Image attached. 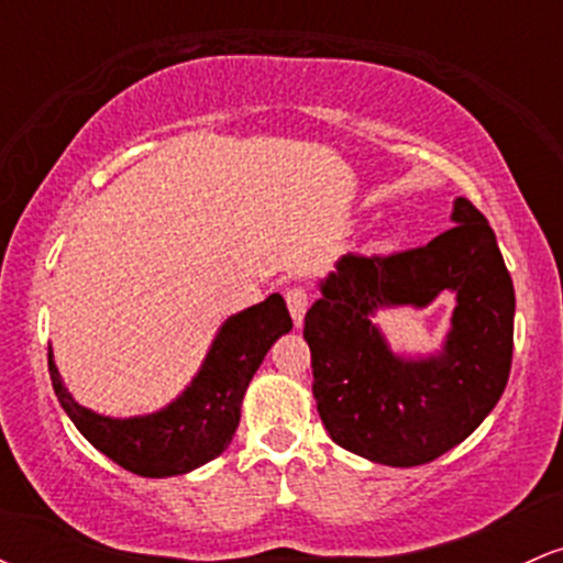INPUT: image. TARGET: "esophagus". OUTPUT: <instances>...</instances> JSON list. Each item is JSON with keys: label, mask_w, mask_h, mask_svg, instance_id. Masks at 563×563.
Wrapping results in <instances>:
<instances>
[{"label": "esophagus", "mask_w": 563, "mask_h": 563, "mask_svg": "<svg viewBox=\"0 0 563 563\" xmlns=\"http://www.w3.org/2000/svg\"><path fill=\"white\" fill-rule=\"evenodd\" d=\"M286 303H288L290 318H294V322H296V328H301L303 314H307V307H309L307 288H288L286 290Z\"/></svg>", "instance_id": "esophagus-1"}]
</instances>
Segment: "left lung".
Returning a JSON list of instances; mask_svg holds the SVG:
<instances>
[{"instance_id":"left-lung-1","label":"left lung","mask_w":563,"mask_h":563,"mask_svg":"<svg viewBox=\"0 0 563 563\" xmlns=\"http://www.w3.org/2000/svg\"><path fill=\"white\" fill-rule=\"evenodd\" d=\"M450 219L421 249L341 256L303 318L322 426L339 448L380 466L437 461L479 429L508 384L514 283L482 211L455 198ZM442 289L456 296L443 349L394 353L375 314L424 308Z\"/></svg>"}]
</instances>
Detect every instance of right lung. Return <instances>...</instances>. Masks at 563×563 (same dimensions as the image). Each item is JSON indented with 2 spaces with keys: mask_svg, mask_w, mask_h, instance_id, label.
Instances as JSON below:
<instances>
[{
  "mask_svg": "<svg viewBox=\"0 0 563 563\" xmlns=\"http://www.w3.org/2000/svg\"><path fill=\"white\" fill-rule=\"evenodd\" d=\"M290 328L294 322L280 294L230 314L185 391L147 416L111 418L76 402L57 371L53 346L47 354L49 378L63 410L95 450L147 479L183 476L228 450L241 423V405L251 378L269 346Z\"/></svg>",
  "mask_w": 563,
  "mask_h": 563,
  "instance_id": "obj_1",
  "label": "right lung"
}]
</instances>
